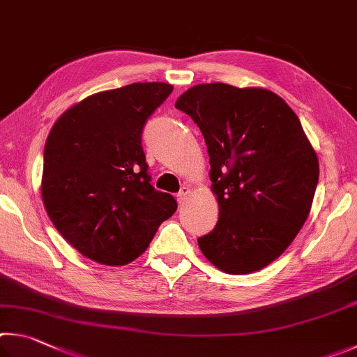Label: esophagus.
Segmentation results:
<instances>
[{
    "label": "esophagus",
    "instance_id": "esophagus-1",
    "mask_svg": "<svg viewBox=\"0 0 357 357\" xmlns=\"http://www.w3.org/2000/svg\"><path fill=\"white\" fill-rule=\"evenodd\" d=\"M190 192H191V188H190V185H183L182 188H180V192L177 195V199H178V202L180 204H185L186 202V199H188V196H190Z\"/></svg>",
    "mask_w": 357,
    "mask_h": 357
}]
</instances>
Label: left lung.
I'll return each mask as SVG.
<instances>
[{"label": "left lung", "instance_id": "left-lung-1", "mask_svg": "<svg viewBox=\"0 0 357 357\" xmlns=\"http://www.w3.org/2000/svg\"><path fill=\"white\" fill-rule=\"evenodd\" d=\"M175 108L202 131L220 207L216 227L199 248L227 274L260 271L307 220L320 175L315 149L295 111L264 87L196 84Z\"/></svg>", "mask_w": 357, "mask_h": 357}]
</instances>
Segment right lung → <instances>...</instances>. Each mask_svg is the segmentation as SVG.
<instances>
[{
	"label": "right lung",
	"instance_id": "obj_1",
	"mask_svg": "<svg viewBox=\"0 0 357 357\" xmlns=\"http://www.w3.org/2000/svg\"><path fill=\"white\" fill-rule=\"evenodd\" d=\"M174 86L133 83L92 93L54 122L40 195L58 232L84 257L122 266L149 248L175 199L150 185L142 128Z\"/></svg>",
	"mask_w": 357,
	"mask_h": 357
}]
</instances>
